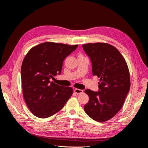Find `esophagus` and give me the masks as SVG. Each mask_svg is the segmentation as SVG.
Returning <instances> with one entry per match:
<instances>
[{
    "label": "esophagus",
    "instance_id": "34e87169",
    "mask_svg": "<svg viewBox=\"0 0 148 148\" xmlns=\"http://www.w3.org/2000/svg\"><path fill=\"white\" fill-rule=\"evenodd\" d=\"M74 91V92L76 94H82V93H83V90L79 89V88H75Z\"/></svg>",
    "mask_w": 148,
    "mask_h": 148
}]
</instances>
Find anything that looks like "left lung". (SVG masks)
<instances>
[{"label":"left lung","mask_w":148,"mask_h":148,"mask_svg":"<svg viewBox=\"0 0 148 148\" xmlns=\"http://www.w3.org/2000/svg\"><path fill=\"white\" fill-rule=\"evenodd\" d=\"M83 48L91 60L93 75L100 78L99 92L85 90L89 101L84 110L92 119L105 122L122 108L130 90L128 65L118 49L107 43H89Z\"/></svg>","instance_id":"obj_1"}]
</instances>
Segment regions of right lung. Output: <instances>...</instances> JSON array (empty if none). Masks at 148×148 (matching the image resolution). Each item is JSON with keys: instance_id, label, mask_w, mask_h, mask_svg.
I'll list each match as a JSON object with an SVG mask.
<instances>
[{"instance_id": "1", "label": "right lung", "mask_w": 148, "mask_h": 148, "mask_svg": "<svg viewBox=\"0 0 148 148\" xmlns=\"http://www.w3.org/2000/svg\"><path fill=\"white\" fill-rule=\"evenodd\" d=\"M77 46L47 42L32 47L25 55L21 66L23 96L35 116H52L71 97L72 88L60 86L49 79L61 73L63 61Z\"/></svg>"}]
</instances>
